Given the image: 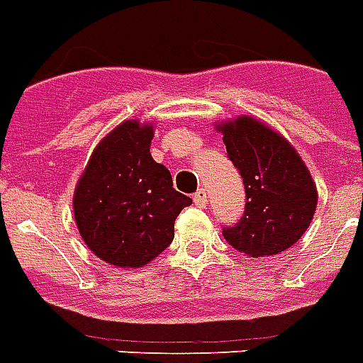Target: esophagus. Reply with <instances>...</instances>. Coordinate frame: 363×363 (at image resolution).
<instances>
[{
    "label": "esophagus",
    "mask_w": 363,
    "mask_h": 363,
    "mask_svg": "<svg viewBox=\"0 0 363 363\" xmlns=\"http://www.w3.org/2000/svg\"><path fill=\"white\" fill-rule=\"evenodd\" d=\"M207 199L208 197L205 189H199V191L193 195V201H195V205H197V207H207Z\"/></svg>",
    "instance_id": "esophagus-1"
}]
</instances>
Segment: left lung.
I'll list each match as a JSON object with an SVG mask.
<instances>
[{"mask_svg":"<svg viewBox=\"0 0 363 363\" xmlns=\"http://www.w3.org/2000/svg\"><path fill=\"white\" fill-rule=\"evenodd\" d=\"M216 131L242 174L247 199L240 222L222 236L255 259L286 251L303 236L317 208L308 166L286 137L251 116L220 121Z\"/></svg>","mask_w":363,"mask_h":363,"instance_id":"1","label":"left lung"}]
</instances>
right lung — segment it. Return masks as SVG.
Wrapping results in <instances>:
<instances>
[{"label":"right lung","instance_id":"obj_1","mask_svg":"<svg viewBox=\"0 0 363 363\" xmlns=\"http://www.w3.org/2000/svg\"><path fill=\"white\" fill-rule=\"evenodd\" d=\"M155 123L125 120L96 149L75 185L73 214L86 247L120 269L149 265L174 240V222L191 199L150 156Z\"/></svg>","mask_w":363,"mask_h":363}]
</instances>
